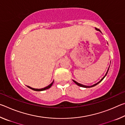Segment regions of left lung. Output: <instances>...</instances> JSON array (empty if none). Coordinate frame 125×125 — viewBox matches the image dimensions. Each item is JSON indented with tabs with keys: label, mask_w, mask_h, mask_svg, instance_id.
<instances>
[{
	"label": "left lung",
	"mask_w": 125,
	"mask_h": 125,
	"mask_svg": "<svg viewBox=\"0 0 125 125\" xmlns=\"http://www.w3.org/2000/svg\"><path fill=\"white\" fill-rule=\"evenodd\" d=\"M95 29L97 31H100V32H101V31L99 29H97V28H95ZM109 67H110V66H109ZM109 68H108V69H107V72L106 73V74H105V75H104V77L102 79H101L100 81H99V82H98V83H96V84H94V85H91V86H86V85H83V84H80V83H78V82H75V80H73V81L74 82V83L77 84V85H78V86H81V87H83V88H91V87H93V86H95V85H96L97 84H98L99 83H100V82L102 81V80L104 79V78L105 77V76L107 75V72H108V71H109Z\"/></svg>",
	"instance_id": "obj_1"
}]
</instances>
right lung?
Listing matches in <instances>:
<instances>
[{"instance_id": "right-lung-1", "label": "right lung", "mask_w": 125, "mask_h": 125, "mask_svg": "<svg viewBox=\"0 0 125 125\" xmlns=\"http://www.w3.org/2000/svg\"><path fill=\"white\" fill-rule=\"evenodd\" d=\"M53 82H54V81H53V82H52V83L50 84L49 85H48L47 86H46L45 88H42V89H35V88H31V87H30V86H27V87H28L29 88L31 89H32V90H33L37 91V92H41V91L45 90H46V89H48L50 88L51 87V86L52 85L53 83Z\"/></svg>"}]
</instances>
